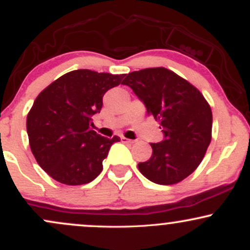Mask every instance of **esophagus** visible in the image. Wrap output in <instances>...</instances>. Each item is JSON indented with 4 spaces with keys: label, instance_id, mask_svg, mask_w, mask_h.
<instances>
[{
    "label": "esophagus",
    "instance_id": "esophagus-1",
    "mask_svg": "<svg viewBox=\"0 0 250 250\" xmlns=\"http://www.w3.org/2000/svg\"><path fill=\"white\" fill-rule=\"evenodd\" d=\"M121 141L123 143H134V140H129V139H127V137H125V136L121 137Z\"/></svg>",
    "mask_w": 250,
    "mask_h": 250
}]
</instances>
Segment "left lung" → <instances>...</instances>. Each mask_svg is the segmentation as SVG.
I'll return each mask as SVG.
<instances>
[{
	"mask_svg": "<svg viewBox=\"0 0 250 250\" xmlns=\"http://www.w3.org/2000/svg\"><path fill=\"white\" fill-rule=\"evenodd\" d=\"M148 115L161 125L165 140L150 143L151 157L137 165L157 185L179 183L199 167L211 141L213 114L207 100L187 80L167 68H146L125 75Z\"/></svg>",
	"mask_w": 250,
	"mask_h": 250,
	"instance_id": "1",
	"label": "left lung"
}]
</instances>
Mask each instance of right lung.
<instances>
[{
    "mask_svg": "<svg viewBox=\"0 0 250 250\" xmlns=\"http://www.w3.org/2000/svg\"><path fill=\"white\" fill-rule=\"evenodd\" d=\"M125 76L73 70L36 97L27 116L30 149L40 167L57 182L85 185L102 171L111 145L121 139L101 136L89 123L101 110L103 95Z\"/></svg>",
    "mask_w": 250,
    "mask_h": 250,
    "instance_id": "right-lung-1",
    "label": "right lung"
}]
</instances>
